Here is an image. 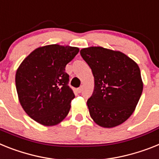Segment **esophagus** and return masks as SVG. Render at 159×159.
Listing matches in <instances>:
<instances>
[{"label": "esophagus", "instance_id": "esophagus-1", "mask_svg": "<svg viewBox=\"0 0 159 159\" xmlns=\"http://www.w3.org/2000/svg\"><path fill=\"white\" fill-rule=\"evenodd\" d=\"M82 87H79V88H77V93H81V92H82Z\"/></svg>", "mask_w": 159, "mask_h": 159}]
</instances>
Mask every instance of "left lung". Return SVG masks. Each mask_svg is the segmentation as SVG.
I'll list each match as a JSON object with an SVG mask.
<instances>
[{"label": "left lung", "mask_w": 159, "mask_h": 159, "mask_svg": "<svg viewBox=\"0 0 159 159\" xmlns=\"http://www.w3.org/2000/svg\"><path fill=\"white\" fill-rule=\"evenodd\" d=\"M80 54L92 70L94 88L87 106L93 120L103 128L121 125L135 111L143 90L139 66L119 51L102 47Z\"/></svg>", "instance_id": "left-lung-1"}]
</instances>
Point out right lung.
Here are the masks:
<instances>
[{
	"label": "right lung",
	"instance_id": "1",
	"mask_svg": "<svg viewBox=\"0 0 159 159\" xmlns=\"http://www.w3.org/2000/svg\"><path fill=\"white\" fill-rule=\"evenodd\" d=\"M78 52L76 47L59 44L39 47L17 69L15 83L20 104L39 124L53 126L67 116L75 95L68 85L65 66Z\"/></svg>",
	"mask_w": 159,
	"mask_h": 159
}]
</instances>
